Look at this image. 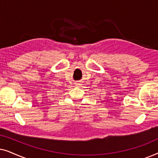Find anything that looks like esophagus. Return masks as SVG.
Wrapping results in <instances>:
<instances>
[{"instance_id": "34e87169", "label": "esophagus", "mask_w": 158, "mask_h": 158, "mask_svg": "<svg viewBox=\"0 0 158 158\" xmlns=\"http://www.w3.org/2000/svg\"><path fill=\"white\" fill-rule=\"evenodd\" d=\"M80 85H81V84H80V83H76V84H75V85H76V86H80Z\"/></svg>"}]
</instances>
